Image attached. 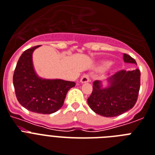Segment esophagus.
Masks as SVG:
<instances>
[{"instance_id": "obj_1", "label": "esophagus", "mask_w": 155, "mask_h": 155, "mask_svg": "<svg viewBox=\"0 0 155 155\" xmlns=\"http://www.w3.org/2000/svg\"><path fill=\"white\" fill-rule=\"evenodd\" d=\"M90 81V75L88 74H84L80 79V82L81 83H87Z\"/></svg>"}]
</instances>
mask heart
<instances>
[{
    "label": "heart",
    "mask_w": 155,
    "mask_h": 155,
    "mask_svg": "<svg viewBox=\"0 0 155 155\" xmlns=\"http://www.w3.org/2000/svg\"><path fill=\"white\" fill-rule=\"evenodd\" d=\"M111 64V63H110V62H107V63H106V64H104V68H107V67H109L110 66V65Z\"/></svg>",
    "instance_id": "1"
}]
</instances>
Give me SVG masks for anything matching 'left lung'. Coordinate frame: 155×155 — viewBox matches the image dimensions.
Returning <instances> with one entry per match:
<instances>
[{
	"mask_svg": "<svg viewBox=\"0 0 155 155\" xmlns=\"http://www.w3.org/2000/svg\"><path fill=\"white\" fill-rule=\"evenodd\" d=\"M126 63L136 64L134 59L123 54ZM140 71L121 70L108 78L110 85L102 88L101 82L93 83L91 95L87 99L89 107L96 114L104 117H115L127 112L135 105L140 89Z\"/></svg>",
	"mask_w": 155,
	"mask_h": 155,
	"instance_id": "obj_1",
	"label": "left lung"
}]
</instances>
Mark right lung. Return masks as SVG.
I'll return each mask as SVG.
<instances>
[{"instance_id":"right-lung-1","label":"right lung","mask_w":155,"mask_h":155,"mask_svg":"<svg viewBox=\"0 0 155 155\" xmlns=\"http://www.w3.org/2000/svg\"><path fill=\"white\" fill-rule=\"evenodd\" d=\"M39 45L24 51L13 74V86L18 102L27 110L38 114H51L64 104L74 82L39 78L32 65V52Z\"/></svg>"}]
</instances>
